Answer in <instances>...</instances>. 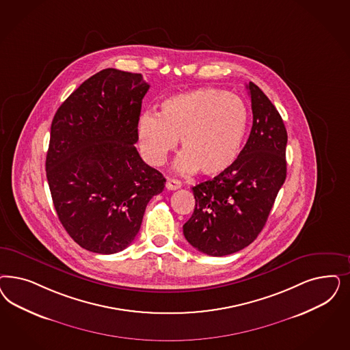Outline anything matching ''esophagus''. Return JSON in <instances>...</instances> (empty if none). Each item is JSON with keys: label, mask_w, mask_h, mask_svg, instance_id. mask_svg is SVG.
Segmentation results:
<instances>
[{"label": "esophagus", "mask_w": 350, "mask_h": 350, "mask_svg": "<svg viewBox=\"0 0 350 350\" xmlns=\"http://www.w3.org/2000/svg\"><path fill=\"white\" fill-rule=\"evenodd\" d=\"M181 187V183L179 180H175V179H167L166 181V188L169 191H176Z\"/></svg>", "instance_id": "obj_1"}]
</instances>
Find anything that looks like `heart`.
Listing matches in <instances>:
<instances>
[{"mask_svg":"<svg viewBox=\"0 0 350 350\" xmlns=\"http://www.w3.org/2000/svg\"><path fill=\"white\" fill-rule=\"evenodd\" d=\"M250 113L239 96L202 88L165 99L159 113L144 112L137 120L139 147L153 166L166 162L180 139L176 169L214 178L232 169L245 143Z\"/></svg>","mask_w":350,"mask_h":350,"instance_id":"1","label":"heart"}]
</instances>
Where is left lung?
I'll use <instances>...</instances> for the list:
<instances>
[{"label":"left lung","instance_id":"obj_1","mask_svg":"<svg viewBox=\"0 0 350 350\" xmlns=\"http://www.w3.org/2000/svg\"><path fill=\"white\" fill-rule=\"evenodd\" d=\"M246 88L254 116L247 143L232 169L193 187L196 207L183 226L185 239L210 256L230 255L252 243L286 180L282 117L255 83Z\"/></svg>","mask_w":350,"mask_h":350}]
</instances>
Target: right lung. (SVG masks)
I'll return each mask as SVG.
<instances>
[{"label": "right lung", "instance_id": "add662e5", "mask_svg": "<svg viewBox=\"0 0 350 350\" xmlns=\"http://www.w3.org/2000/svg\"><path fill=\"white\" fill-rule=\"evenodd\" d=\"M149 85L114 68L86 79L57 109L46 176L57 217L72 239L96 254L127 247L163 175L136 150L137 120Z\"/></svg>", "mask_w": 350, "mask_h": 350}]
</instances>
